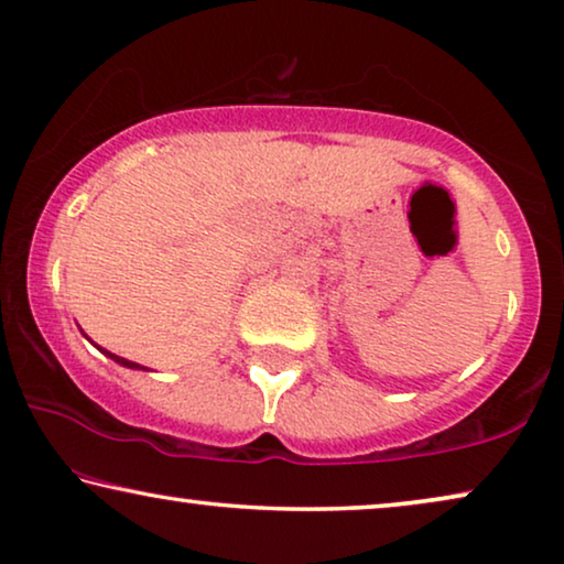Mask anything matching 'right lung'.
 Masks as SVG:
<instances>
[{"instance_id":"1","label":"right lung","mask_w":564,"mask_h":564,"mask_svg":"<svg viewBox=\"0 0 564 564\" xmlns=\"http://www.w3.org/2000/svg\"><path fill=\"white\" fill-rule=\"evenodd\" d=\"M99 350H101V347H99ZM107 352V350H105ZM109 355V358H112L115 362H120V365H124V368H142V365H138V362H130V360H124V358H117V355H112V352H107Z\"/></svg>"}]
</instances>
